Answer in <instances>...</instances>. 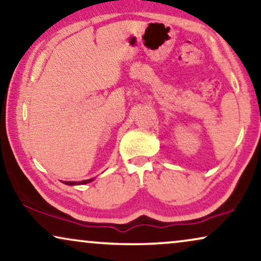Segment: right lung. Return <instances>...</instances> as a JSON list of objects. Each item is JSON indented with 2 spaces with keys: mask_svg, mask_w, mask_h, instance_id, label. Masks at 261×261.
Masks as SVG:
<instances>
[{
  "mask_svg": "<svg viewBox=\"0 0 261 261\" xmlns=\"http://www.w3.org/2000/svg\"><path fill=\"white\" fill-rule=\"evenodd\" d=\"M92 180H94V178H91V179H87V180H82V181H63V183L66 185H80V184H88Z\"/></svg>",
  "mask_w": 261,
  "mask_h": 261,
  "instance_id": "add662e5",
  "label": "right lung"
}]
</instances>
